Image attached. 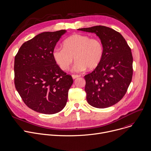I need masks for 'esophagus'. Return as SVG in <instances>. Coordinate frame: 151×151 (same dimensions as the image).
I'll return each instance as SVG.
<instances>
[{
    "instance_id": "esophagus-1",
    "label": "esophagus",
    "mask_w": 151,
    "mask_h": 151,
    "mask_svg": "<svg viewBox=\"0 0 151 151\" xmlns=\"http://www.w3.org/2000/svg\"><path fill=\"white\" fill-rule=\"evenodd\" d=\"M79 77H80V76H78V75H72V77L73 79H76Z\"/></svg>"
}]
</instances>
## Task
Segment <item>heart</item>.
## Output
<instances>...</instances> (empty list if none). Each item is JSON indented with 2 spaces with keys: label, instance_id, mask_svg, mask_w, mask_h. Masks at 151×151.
I'll use <instances>...</instances> for the list:
<instances>
[{
  "label": "heart",
  "instance_id": "obj_1",
  "mask_svg": "<svg viewBox=\"0 0 151 151\" xmlns=\"http://www.w3.org/2000/svg\"><path fill=\"white\" fill-rule=\"evenodd\" d=\"M63 47H56L52 56L56 64L63 71L68 70L76 60L74 70L81 72L95 68L101 63L104 53L103 46L98 39H90L87 35H73L63 42Z\"/></svg>",
  "mask_w": 151,
  "mask_h": 151
}]
</instances>
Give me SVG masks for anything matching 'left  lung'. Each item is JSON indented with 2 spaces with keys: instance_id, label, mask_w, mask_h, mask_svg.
I'll return each mask as SVG.
<instances>
[{
  "instance_id": "1",
  "label": "left lung",
  "mask_w": 151,
  "mask_h": 151,
  "mask_svg": "<svg viewBox=\"0 0 151 151\" xmlns=\"http://www.w3.org/2000/svg\"><path fill=\"white\" fill-rule=\"evenodd\" d=\"M78 30L96 34L104 49L99 64L84 76L87 102L97 108L111 106L123 98L132 81L131 49L123 36L109 27L97 25Z\"/></svg>"
}]
</instances>
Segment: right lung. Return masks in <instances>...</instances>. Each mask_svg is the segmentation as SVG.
<instances>
[{
  "instance_id": "add662e5",
  "label": "right lung",
  "mask_w": 151,
  "mask_h": 151,
  "mask_svg": "<svg viewBox=\"0 0 151 151\" xmlns=\"http://www.w3.org/2000/svg\"><path fill=\"white\" fill-rule=\"evenodd\" d=\"M66 30L43 32L25 43L15 57V86L25 105L45 114H53L65 106L73 83L56 64L52 52Z\"/></svg>"
}]
</instances>
